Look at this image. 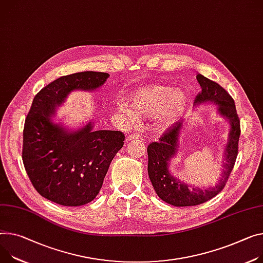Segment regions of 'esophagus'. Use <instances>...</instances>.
Wrapping results in <instances>:
<instances>
[{
    "instance_id": "34e87169",
    "label": "esophagus",
    "mask_w": 263,
    "mask_h": 263,
    "mask_svg": "<svg viewBox=\"0 0 263 263\" xmlns=\"http://www.w3.org/2000/svg\"><path fill=\"white\" fill-rule=\"evenodd\" d=\"M141 137L137 134H132L129 135L127 138H126V142H129V141H133V140H137V139H140Z\"/></svg>"
}]
</instances>
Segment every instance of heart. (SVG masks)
Listing matches in <instances>:
<instances>
[{
    "instance_id": "obj_1",
    "label": "heart",
    "mask_w": 263,
    "mask_h": 263,
    "mask_svg": "<svg viewBox=\"0 0 263 263\" xmlns=\"http://www.w3.org/2000/svg\"><path fill=\"white\" fill-rule=\"evenodd\" d=\"M128 101L132 108L127 104H121L120 110L132 122L138 117L154 119L153 129L158 134H163L174 126L189 105L183 90L159 84H149L135 90Z\"/></svg>"
}]
</instances>
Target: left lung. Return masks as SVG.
<instances>
[{
	"label": "left lung",
	"instance_id": "8db88e82",
	"mask_svg": "<svg viewBox=\"0 0 263 263\" xmlns=\"http://www.w3.org/2000/svg\"><path fill=\"white\" fill-rule=\"evenodd\" d=\"M201 92L195 100V107L203 104H215L217 115L226 119L230 124L227 143L222 147L221 178L215 185L209 187H196L183 182L170 171L171 161L177 157L179 151V138L184 129L186 121L182 120L176 126L160 138V142H153L147 147L148 177L156 194L161 200L174 206L198 205L214 198L223 190L229 176L234 167L238 154V141L240 136V121L236 111L233 98L218 83L197 74Z\"/></svg>",
	"mask_w": 263,
	"mask_h": 263
}]
</instances>
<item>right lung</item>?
<instances>
[{"label": "right lung", "mask_w": 263, "mask_h": 263, "mask_svg": "<svg viewBox=\"0 0 263 263\" xmlns=\"http://www.w3.org/2000/svg\"><path fill=\"white\" fill-rule=\"evenodd\" d=\"M108 77L98 71L64 76L32 101L23 132V163L36 192L54 203L81 206L92 201L124 144L122 133L93 129L92 120L77 128L55 121L58 107L70 92L97 90Z\"/></svg>", "instance_id": "right-lung-1"}]
</instances>
